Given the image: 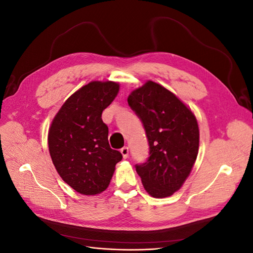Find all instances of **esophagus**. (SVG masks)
Returning <instances> with one entry per match:
<instances>
[{
  "label": "esophagus",
  "instance_id": "obj_1",
  "mask_svg": "<svg viewBox=\"0 0 253 253\" xmlns=\"http://www.w3.org/2000/svg\"><path fill=\"white\" fill-rule=\"evenodd\" d=\"M120 152H121L122 156H124V158H126L128 156V148L127 147H124L120 150Z\"/></svg>",
  "mask_w": 253,
  "mask_h": 253
}]
</instances>
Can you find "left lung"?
Wrapping results in <instances>:
<instances>
[{
	"label": "left lung",
	"mask_w": 253,
	"mask_h": 253,
	"mask_svg": "<svg viewBox=\"0 0 253 253\" xmlns=\"http://www.w3.org/2000/svg\"><path fill=\"white\" fill-rule=\"evenodd\" d=\"M127 102L141 120L149 142V157L135 166L142 185L153 197L179 190L198 154L196 118L170 90L148 81L132 91Z\"/></svg>",
	"instance_id": "8db88e82"
}]
</instances>
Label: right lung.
Masks as SVG:
<instances>
[{
  "label": "right lung",
  "instance_id": "obj_1",
  "mask_svg": "<svg viewBox=\"0 0 253 253\" xmlns=\"http://www.w3.org/2000/svg\"><path fill=\"white\" fill-rule=\"evenodd\" d=\"M118 90L116 82H90L67 99L51 122L52 164L62 179L81 194L104 191L122 159L119 151L111 149L109 127L101 118Z\"/></svg>",
  "mask_w": 253,
  "mask_h": 253
}]
</instances>
